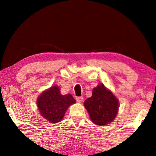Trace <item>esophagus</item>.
<instances>
[{"instance_id": "esophagus-1", "label": "esophagus", "mask_w": 156, "mask_h": 156, "mask_svg": "<svg viewBox=\"0 0 156 156\" xmlns=\"http://www.w3.org/2000/svg\"><path fill=\"white\" fill-rule=\"evenodd\" d=\"M83 100H84L83 97H77V98H76V101L79 102V103H81V102H83Z\"/></svg>"}]
</instances>
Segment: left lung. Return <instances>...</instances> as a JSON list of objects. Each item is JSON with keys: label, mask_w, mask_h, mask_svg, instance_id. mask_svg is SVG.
<instances>
[{"label": "left lung", "mask_w": 156, "mask_h": 156, "mask_svg": "<svg viewBox=\"0 0 156 156\" xmlns=\"http://www.w3.org/2000/svg\"><path fill=\"white\" fill-rule=\"evenodd\" d=\"M91 122L104 126L113 122L119 109V101L112 91L100 83L93 89L92 96L84 102Z\"/></svg>", "instance_id": "1"}]
</instances>
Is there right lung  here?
<instances>
[{"instance_id": "1", "label": "right lung", "mask_w": 156, "mask_h": 156, "mask_svg": "<svg viewBox=\"0 0 156 156\" xmlns=\"http://www.w3.org/2000/svg\"><path fill=\"white\" fill-rule=\"evenodd\" d=\"M76 100L71 94L62 95L58 86L54 85L41 94L36 100V104L41 116L51 123H58L64 118L65 112Z\"/></svg>"}]
</instances>
